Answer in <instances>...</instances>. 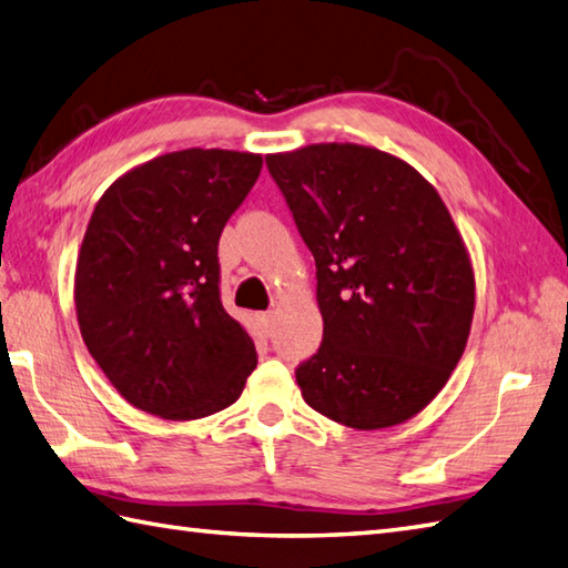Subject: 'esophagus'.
I'll return each mask as SVG.
<instances>
[{
    "mask_svg": "<svg viewBox=\"0 0 568 568\" xmlns=\"http://www.w3.org/2000/svg\"><path fill=\"white\" fill-rule=\"evenodd\" d=\"M257 321H260V325H262V333L270 335V333H272V323H274V313H272V311L260 313Z\"/></svg>",
    "mask_w": 568,
    "mask_h": 568,
    "instance_id": "obj_1",
    "label": "esophagus"
}]
</instances>
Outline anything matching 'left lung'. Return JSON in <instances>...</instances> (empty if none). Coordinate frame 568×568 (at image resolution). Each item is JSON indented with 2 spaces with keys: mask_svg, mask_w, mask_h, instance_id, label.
Returning a JSON list of instances; mask_svg holds the SVG:
<instances>
[{
  "mask_svg": "<svg viewBox=\"0 0 568 568\" xmlns=\"http://www.w3.org/2000/svg\"><path fill=\"white\" fill-rule=\"evenodd\" d=\"M316 260L323 343L301 396L355 430L410 420L469 339L476 282L445 201L406 160L357 143L267 155Z\"/></svg>",
  "mask_w": 568,
  "mask_h": 568,
  "instance_id": "obj_1",
  "label": "left lung"
}]
</instances>
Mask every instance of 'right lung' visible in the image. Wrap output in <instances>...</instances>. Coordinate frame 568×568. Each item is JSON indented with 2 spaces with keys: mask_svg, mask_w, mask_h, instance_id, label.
<instances>
[{
  "mask_svg": "<svg viewBox=\"0 0 568 568\" xmlns=\"http://www.w3.org/2000/svg\"><path fill=\"white\" fill-rule=\"evenodd\" d=\"M262 155L186 148L113 182L87 225L74 308L113 388L165 420H196L241 398L255 343L219 292V237Z\"/></svg>",
  "mask_w": 568,
  "mask_h": 568,
  "instance_id": "1",
  "label": "right lung"
}]
</instances>
